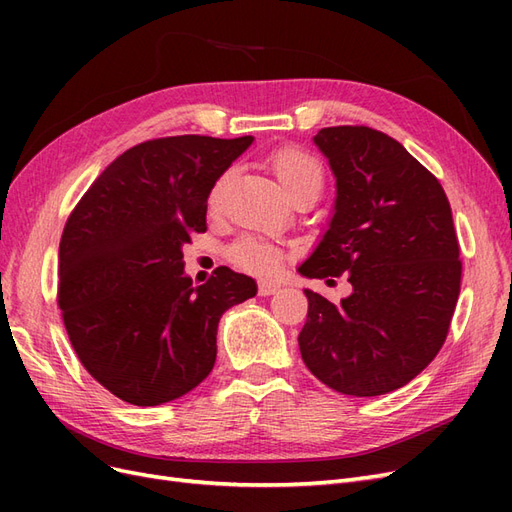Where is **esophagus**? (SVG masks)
<instances>
[{"instance_id": "34e87169", "label": "esophagus", "mask_w": 512, "mask_h": 512, "mask_svg": "<svg viewBox=\"0 0 512 512\" xmlns=\"http://www.w3.org/2000/svg\"><path fill=\"white\" fill-rule=\"evenodd\" d=\"M277 288H280V286H277L275 282H260L258 284V294H260V297H269V294L277 292Z\"/></svg>"}]
</instances>
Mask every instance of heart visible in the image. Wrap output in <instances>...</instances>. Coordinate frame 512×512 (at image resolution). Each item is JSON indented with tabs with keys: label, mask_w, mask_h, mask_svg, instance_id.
Listing matches in <instances>:
<instances>
[{
	"label": "heart",
	"mask_w": 512,
	"mask_h": 512,
	"mask_svg": "<svg viewBox=\"0 0 512 512\" xmlns=\"http://www.w3.org/2000/svg\"><path fill=\"white\" fill-rule=\"evenodd\" d=\"M267 164L275 173V177L280 179V183L284 185V190L290 194L292 200L301 194H316V196L320 194L324 185V168L320 160L312 156L309 151L294 145L277 147L275 151L269 153ZM230 177H232V170L228 168L213 181L207 196L209 213H218L222 209V200H224V192ZM228 260L243 271H250L256 275H269L280 269V265L284 262V252L265 239L241 237L228 247Z\"/></svg>",
	"instance_id": "heart-1"
}]
</instances>
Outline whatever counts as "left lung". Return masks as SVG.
Returning a JSON list of instances; mask_svg holds the SVG:
<instances>
[{
  "label": "left lung",
  "instance_id": "1",
  "mask_svg": "<svg viewBox=\"0 0 512 512\" xmlns=\"http://www.w3.org/2000/svg\"><path fill=\"white\" fill-rule=\"evenodd\" d=\"M314 141L337 177V200L327 235L299 271L316 280L346 273L352 294L335 305L305 290L301 356L337 393H391L436 359L451 327L461 290L451 203L389 134L335 126Z\"/></svg>",
  "mask_w": 512,
  "mask_h": 512
}]
</instances>
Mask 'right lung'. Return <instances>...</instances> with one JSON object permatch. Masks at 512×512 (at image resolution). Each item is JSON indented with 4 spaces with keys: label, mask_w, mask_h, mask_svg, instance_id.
I'll use <instances>...</instances> for the list:
<instances>
[{
    "label": "right lung",
    "mask_w": 512,
    "mask_h": 512,
    "mask_svg": "<svg viewBox=\"0 0 512 512\" xmlns=\"http://www.w3.org/2000/svg\"><path fill=\"white\" fill-rule=\"evenodd\" d=\"M252 141L183 134L138 143L68 215L57 284L64 327L91 378L132 406L166 404L203 382L222 314L256 294L252 277L228 267L194 288L181 252L207 230L213 181Z\"/></svg>",
    "instance_id": "1"
}]
</instances>
